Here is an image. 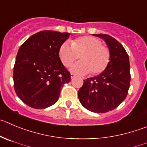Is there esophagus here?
<instances>
[{"instance_id": "esophagus-1", "label": "esophagus", "mask_w": 147, "mask_h": 147, "mask_svg": "<svg viewBox=\"0 0 147 147\" xmlns=\"http://www.w3.org/2000/svg\"><path fill=\"white\" fill-rule=\"evenodd\" d=\"M70 77H71V78H72V79H73V78H75V77H76V75H75V74H73V73H72L70 75Z\"/></svg>"}]
</instances>
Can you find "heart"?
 I'll use <instances>...</instances> for the list:
<instances>
[{"label": "heart", "instance_id": "b5f03b06", "mask_svg": "<svg viewBox=\"0 0 147 147\" xmlns=\"http://www.w3.org/2000/svg\"><path fill=\"white\" fill-rule=\"evenodd\" d=\"M81 60L70 67V71L84 75L90 72L97 75L105 70L110 60V51L107 46L101 45L99 39L93 36H82L71 42L64 41L59 49V57L66 67L70 65L78 58Z\"/></svg>", "mask_w": 147, "mask_h": 147}]
</instances>
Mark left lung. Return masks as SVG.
Listing matches in <instances>:
<instances>
[{"mask_svg":"<svg viewBox=\"0 0 147 147\" xmlns=\"http://www.w3.org/2000/svg\"><path fill=\"white\" fill-rule=\"evenodd\" d=\"M102 38L110 51L106 69L94 78L84 80L78 98L86 109L96 113L113 110L125 99L130 88L129 57L121 43L106 34H94Z\"/></svg>","mask_w":147,"mask_h":147,"instance_id":"left-lung-1","label":"left lung"}]
</instances>
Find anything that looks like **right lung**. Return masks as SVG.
Masks as SVG:
<instances>
[{"mask_svg":"<svg viewBox=\"0 0 147 147\" xmlns=\"http://www.w3.org/2000/svg\"><path fill=\"white\" fill-rule=\"evenodd\" d=\"M69 35L40 31L20 46L13 67L14 90L30 107L45 109L54 105L63 85L70 82V74L59 57L60 45Z\"/></svg>","mask_w":147,"mask_h":147,"instance_id":"obj_1","label":"right lung"}]
</instances>
